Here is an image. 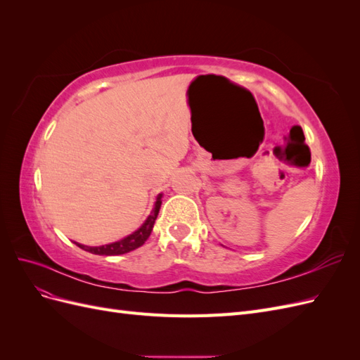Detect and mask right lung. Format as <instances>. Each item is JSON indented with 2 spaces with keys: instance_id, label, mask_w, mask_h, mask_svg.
<instances>
[{
  "instance_id": "add662e5",
  "label": "right lung",
  "mask_w": 360,
  "mask_h": 360,
  "mask_svg": "<svg viewBox=\"0 0 360 360\" xmlns=\"http://www.w3.org/2000/svg\"><path fill=\"white\" fill-rule=\"evenodd\" d=\"M160 198H162V195H159L158 197L153 212H151V214L147 217V221L141 225V228H138V230L130 236L122 238V240L110 243V245H103V246H84L79 243H76V245H78L81 249L86 250V252H91L96 255H122V254L130 252V250H134L139 246H143L148 238V236L151 234V230H153L155 221H156L158 213L160 210V204H162Z\"/></svg>"
}]
</instances>
